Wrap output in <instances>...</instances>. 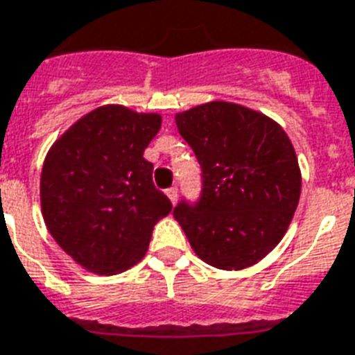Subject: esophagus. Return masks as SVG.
<instances>
[{"label":"esophagus","mask_w":355,"mask_h":355,"mask_svg":"<svg viewBox=\"0 0 355 355\" xmlns=\"http://www.w3.org/2000/svg\"><path fill=\"white\" fill-rule=\"evenodd\" d=\"M165 193H167V198L171 199V203H173V205L177 203V199H178V190H177V188H169V190L165 191Z\"/></svg>","instance_id":"1"}]
</instances>
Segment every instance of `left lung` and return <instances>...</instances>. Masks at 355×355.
<instances>
[{
    "instance_id": "1",
    "label": "left lung",
    "mask_w": 355,
    "mask_h": 355,
    "mask_svg": "<svg viewBox=\"0 0 355 355\" xmlns=\"http://www.w3.org/2000/svg\"><path fill=\"white\" fill-rule=\"evenodd\" d=\"M175 122L203 169L201 199L173 211L190 246L216 269L256 265L297 209L301 169L290 137L263 112L230 101L191 107Z\"/></svg>"
}]
</instances>
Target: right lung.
<instances>
[{"instance_id": "right-lung-1", "label": "right lung", "mask_w": 355, "mask_h": 355, "mask_svg": "<svg viewBox=\"0 0 355 355\" xmlns=\"http://www.w3.org/2000/svg\"><path fill=\"white\" fill-rule=\"evenodd\" d=\"M157 112L101 105L54 141L41 171V212L60 248L86 271L116 275L139 263L154 225L173 211L154 188L144 148Z\"/></svg>"}]
</instances>
